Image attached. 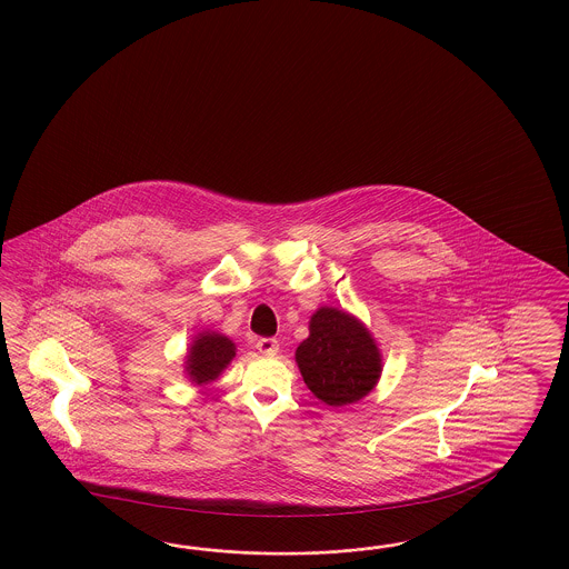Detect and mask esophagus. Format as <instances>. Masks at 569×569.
<instances>
[{
    "label": "esophagus",
    "mask_w": 569,
    "mask_h": 569,
    "mask_svg": "<svg viewBox=\"0 0 569 569\" xmlns=\"http://www.w3.org/2000/svg\"><path fill=\"white\" fill-rule=\"evenodd\" d=\"M257 350L264 353V356H276L277 350H279V343L273 338H261L257 341Z\"/></svg>",
    "instance_id": "obj_1"
}]
</instances>
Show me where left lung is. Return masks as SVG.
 <instances>
[{"instance_id":"left-lung-1","label":"left lung","mask_w":569,"mask_h":569,"mask_svg":"<svg viewBox=\"0 0 569 569\" xmlns=\"http://www.w3.org/2000/svg\"><path fill=\"white\" fill-rule=\"evenodd\" d=\"M308 389L329 406L362 400L381 375V353L365 325L338 308H319L296 350Z\"/></svg>"}]
</instances>
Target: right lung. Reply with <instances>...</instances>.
<instances>
[{"instance_id": "1", "label": "right lung", "mask_w": 569, "mask_h": 569, "mask_svg": "<svg viewBox=\"0 0 569 569\" xmlns=\"http://www.w3.org/2000/svg\"><path fill=\"white\" fill-rule=\"evenodd\" d=\"M233 356H236V346L231 343L230 339L207 331L194 339V343L188 352L186 370L194 383H209L230 365Z\"/></svg>"}]
</instances>
